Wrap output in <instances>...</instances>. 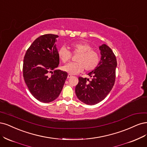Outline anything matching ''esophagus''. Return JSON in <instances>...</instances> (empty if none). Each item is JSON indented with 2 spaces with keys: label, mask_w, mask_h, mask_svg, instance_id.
Returning <instances> with one entry per match:
<instances>
[{
  "label": "esophagus",
  "mask_w": 147,
  "mask_h": 147,
  "mask_svg": "<svg viewBox=\"0 0 147 147\" xmlns=\"http://www.w3.org/2000/svg\"><path fill=\"white\" fill-rule=\"evenodd\" d=\"M72 77V75L71 74H68V78H71Z\"/></svg>",
  "instance_id": "34e87169"
}]
</instances>
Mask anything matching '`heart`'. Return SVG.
Instances as JSON below:
<instances>
[{
	"label": "heart",
	"instance_id": "heart-1",
	"mask_svg": "<svg viewBox=\"0 0 147 147\" xmlns=\"http://www.w3.org/2000/svg\"><path fill=\"white\" fill-rule=\"evenodd\" d=\"M70 48L73 54H78L76 59V62L69 63L63 66L62 69L64 71L76 74L82 72L84 68L90 71L98 67L100 61L99 55L87 42H73L71 44ZM58 56L63 63H67L71 58V53L66 47L62 46L58 51Z\"/></svg>",
	"mask_w": 147,
	"mask_h": 147
}]
</instances>
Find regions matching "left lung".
Segmentation results:
<instances>
[{
  "instance_id": "8db88e82",
  "label": "left lung",
  "mask_w": 147,
  "mask_h": 147,
  "mask_svg": "<svg viewBox=\"0 0 147 147\" xmlns=\"http://www.w3.org/2000/svg\"><path fill=\"white\" fill-rule=\"evenodd\" d=\"M101 60L98 67L88 75L92 79L79 77L75 92L80 101L94 105L105 99L112 90L115 80L117 59L112 49L106 45L99 46Z\"/></svg>"
}]
</instances>
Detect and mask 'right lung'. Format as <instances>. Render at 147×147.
<instances>
[{
    "instance_id": "right-lung-1",
    "label": "right lung",
    "mask_w": 147,
    "mask_h": 147,
    "mask_svg": "<svg viewBox=\"0 0 147 147\" xmlns=\"http://www.w3.org/2000/svg\"><path fill=\"white\" fill-rule=\"evenodd\" d=\"M57 37L45 34L37 38L24 57L25 82L32 95L42 102H49L58 98L68 76L66 71L56 69L59 64L55 46Z\"/></svg>"
}]
</instances>
